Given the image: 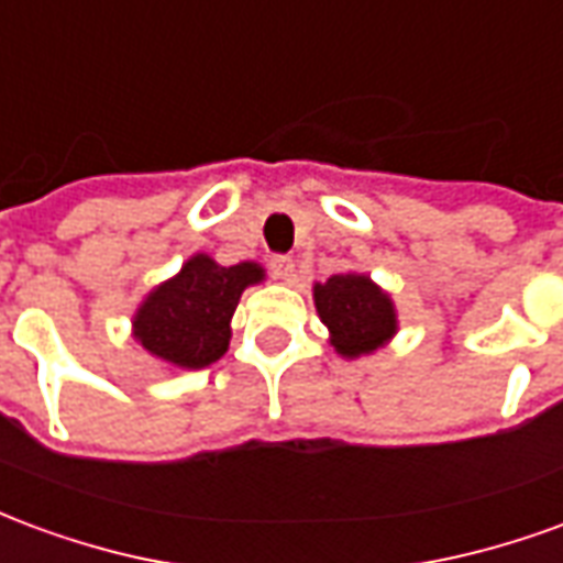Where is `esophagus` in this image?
<instances>
[{"instance_id": "1", "label": "esophagus", "mask_w": 563, "mask_h": 563, "mask_svg": "<svg viewBox=\"0 0 563 563\" xmlns=\"http://www.w3.org/2000/svg\"><path fill=\"white\" fill-rule=\"evenodd\" d=\"M271 274H274L277 280H292L295 262L289 256H274L271 258Z\"/></svg>"}]
</instances>
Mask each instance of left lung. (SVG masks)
Masks as SVG:
<instances>
[{
  "instance_id": "8db88e82",
  "label": "left lung",
  "mask_w": 563,
  "mask_h": 563,
  "mask_svg": "<svg viewBox=\"0 0 563 563\" xmlns=\"http://www.w3.org/2000/svg\"><path fill=\"white\" fill-rule=\"evenodd\" d=\"M313 305L329 329L331 346L343 358L371 355L395 338L398 313L389 292H383L367 274H334L313 286Z\"/></svg>"
}]
</instances>
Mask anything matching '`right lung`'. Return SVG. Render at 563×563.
Returning <instances> with one entry per match:
<instances>
[{
  "instance_id": "add662e5",
  "label": "right lung",
  "mask_w": 563,
  "mask_h": 563,
  "mask_svg": "<svg viewBox=\"0 0 563 563\" xmlns=\"http://www.w3.org/2000/svg\"><path fill=\"white\" fill-rule=\"evenodd\" d=\"M262 280L265 271L256 262L222 268L205 253H196L180 274L159 283L141 301L132 334L165 365L201 371L225 355L234 307L246 286Z\"/></svg>"
}]
</instances>
